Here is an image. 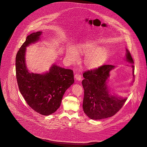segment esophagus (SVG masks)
Returning a JSON list of instances; mask_svg holds the SVG:
<instances>
[{
	"label": "esophagus",
	"instance_id": "1",
	"mask_svg": "<svg viewBox=\"0 0 147 147\" xmlns=\"http://www.w3.org/2000/svg\"><path fill=\"white\" fill-rule=\"evenodd\" d=\"M74 77H75V78L76 79V80H79V81H80V80H82L81 75L79 74H78V73H77V74L75 75Z\"/></svg>",
	"mask_w": 147,
	"mask_h": 147
}]
</instances>
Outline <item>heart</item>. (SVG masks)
I'll return each instance as SVG.
<instances>
[{
	"instance_id": "b5f03b06",
	"label": "heart",
	"mask_w": 147,
	"mask_h": 147,
	"mask_svg": "<svg viewBox=\"0 0 147 147\" xmlns=\"http://www.w3.org/2000/svg\"><path fill=\"white\" fill-rule=\"evenodd\" d=\"M79 55L86 56L84 64L87 68L96 69L100 67L105 61L107 53L106 50L100 49V46L93 41L85 42L77 47H68L67 56L71 63L77 62Z\"/></svg>"
}]
</instances>
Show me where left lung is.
I'll return each mask as SVG.
<instances>
[{
  "label": "left lung",
  "instance_id": "obj_1",
  "mask_svg": "<svg viewBox=\"0 0 147 147\" xmlns=\"http://www.w3.org/2000/svg\"><path fill=\"white\" fill-rule=\"evenodd\" d=\"M126 60L133 64L134 61L126 49ZM134 77V65L131 64ZM115 68L113 65H103L93 70H88L83 74L84 88L83 109L87 116L93 120H100L111 117L123 106L127 98L113 96L109 92L106 81L110 71Z\"/></svg>",
  "mask_w": 147,
  "mask_h": 147
}]
</instances>
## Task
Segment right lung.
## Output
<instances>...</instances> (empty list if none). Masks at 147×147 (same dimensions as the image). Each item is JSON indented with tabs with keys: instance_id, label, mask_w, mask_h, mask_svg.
I'll return each mask as SVG.
<instances>
[{
	"instance_id": "add662e5",
	"label": "right lung",
	"mask_w": 147,
	"mask_h": 147,
	"mask_svg": "<svg viewBox=\"0 0 147 147\" xmlns=\"http://www.w3.org/2000/svg\"><path fill=\"white\" fill-rule=\"evenodd\" d=\"M41 31L28 35L16 57V78L19 90L34 111L49 115L59 108L65 92L74 82L73 71L53 64L45 74L30 73L26 65V47L40 39Z\"/></svg>"
}]
</instances>
